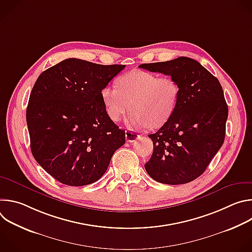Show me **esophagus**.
I'll return each mask as SVG.
<instances>
[{"mask_svg": "<svg viewBox=\"0 0 252 252\" xmlns=\"http://www.w3.org/2000/svg\"><path fill=\"white\" fill-rule=\"evenodd\" d=\"M139 135L135 132V131H132V130H126V141H129V142H132L134 141Z\"/></svg>", "mask_w": 252, "mask_h": 252, "instance_id": "obj_1", "label": "esophagus"}]
</instances>
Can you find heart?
Masks as SVG:
<instances>
[{
  "mask_svg": "<svg viewBox=\"0 0 252 252\" xmlns=\"http://www.w3.org/2000/svg\"><path fill=\"white\" fill-rule=\"evenodd\" d=\"M117 86H105L100 92L106 114L114 122H119L130 107V126L158 128L175 111L179 86L172 77L132 69L118 78Z\"/></svg>",
  "mask_w": 252,
  "mask_h": 252,
  "instance_id": "1",
  "label": "heart"
}]
</instances>
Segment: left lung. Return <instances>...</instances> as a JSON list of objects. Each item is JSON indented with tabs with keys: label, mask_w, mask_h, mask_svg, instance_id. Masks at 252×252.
<instances>
[{
	"label": "left lung",
	"mask_w": 252,
	"mask_h": 252,
	"mask_svg": "<svg viewBox=\"0 0 252 252\" xmlns=\"http://www.w3.org/2000/svg\"><path fill=\"white\" fill-rule=\"evenodd\" d=\"M139 67L172 77L179 97L171 118L156 133L149 175L165 185H184L200 176L223 145L228 107L219 80L197 61L177 59Z\"/></svg>",
	"instance_id": "left-lung-1"
}]
</instances>
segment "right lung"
Wrapping results in <instances>:
<instances>
[{
    "mask_svg": "<svg viewBox=\"0 0 252 252\" xmlns=\"http://www.w3.org/2000/svg\"><path fill=\"white\" fill-rule=\"evenodd\" d=\"M125 67L71 58L35 81L27 107L31 151L61 184L83 187L98 181L125 143L126 131L107 116L100 96Z\"/></svg>",
    "mask_w": 252,
    "mask_h": 252,
    "instance_id": "obj_1",
    "label": "right lung"
}]
</instances>
